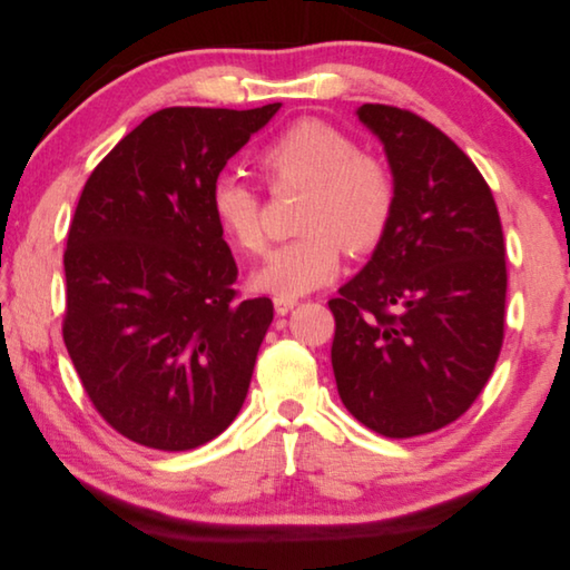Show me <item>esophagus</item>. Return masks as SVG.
Instances as JSON below:
<instances>
[{"label": "esophagus", "instance_id": "34e87169", "mask_svg": "<svg viewBox=\"0 0 570 570\" xmlns=\"http://www.w3.org/2000/svg\"><path fill=\"white\" fill-rule=\"evenodd\" d=\"M273 306H275V314L278 316H285L287 312H292V308L297 306V299H287V297H275L273 299Z\"/></svg>", "mask_w": 570, "mask_h": 570}]
</instances>
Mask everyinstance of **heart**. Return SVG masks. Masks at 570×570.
Segmentation results:
<instances>
[{
    "label": "heart",
    "mask_w": 570,
    "mask_h": 570,
    "mask_svg": "<svg viewBox=\"0 0 570 570\" xmlns=\"http://www.w3.org/2000/svg\"><path fill=\"white\" fill-rule=\"evenodd\" d=\"M258 170L273 189H308L299 218L304 235L289 239L256 271L258 289L295 299L331 283L347 249L373 252L385 237L396 204L392 170L347 132L321 118H297L258 151ZM209 206L220 233L247 254L266 249L264 199L237 174H218Z\"/></svg>",
    "instance_id": "b5f03b06"
}]
</instances>
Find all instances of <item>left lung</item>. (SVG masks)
I'll return each instance as SVG.
<instances>
[{
	"mask_svg": "<svg viewBox=\"0 0 570 570\" xmlns=\"http://www.w3.org/2000/svg\"><path fill=\"white\" fill-rule=\"evenodd\" d=\"M358 118L381 137L394 216L371 262L327 302L342 404L385 438L456 421L504 342L507 258L492 189L430 120L390 105Z\"/></svg>",
	"mask_w": 570,
	"mask_h": 570,
	"instance_id": "obj_1",
	"label": "left lung"
}]
</instances>
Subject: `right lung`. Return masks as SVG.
<instances>
[{"label":"right lung","mask_w":570,"mask_h":570,"mask_svg":"<svg viewBox=\"0 0 570 570\" xmlns=\"http://www.w3.org/2000/svg\"><path fill=\"white\" fill-rule=\"evenodd\" d=\"M278 109H161L82 187L63 342L99 416L149 450H195L243 409L273 302L239 299L209 189Z\"/></svg>","instance_id":"right-lung-1"}]
</instances>
